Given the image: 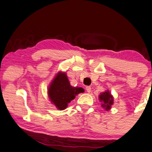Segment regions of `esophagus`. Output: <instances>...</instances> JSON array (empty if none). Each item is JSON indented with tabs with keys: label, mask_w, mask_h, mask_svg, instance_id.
Here are the masks:
<instances>
[{
	"label": "esophagus",
	"mask_w": 152,
	"mask_h": 152,
	"mask_svg": "<svg viewBox=\"0 0 152 152\" xmlns=\"http://www.w3.org/2000/svg\"><path fill=\"white\" fill-rule=\"evenodd\" d=\"M86 90L88 92H91V86H86Z\"/></svg>",
	"instance_id": "1"
}]
</instances>
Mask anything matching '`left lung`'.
Listing matches in <instances>:
<instances>
[{"label":"left lung","mask_w":152,"mask_h":152,"mask_svg":"<svg viewBox=\"0 0 152 152\" xmlns=\"http://www.w3.org/2000/svg\"><path fill=\"white\" fill-rule=\"evenodd\" d=\"M99 100L103 103L102 107L105 110H109L111 108V105L113 104V97L108 91L103 92L99 95Z\"/></svg>","instance_id":"8db88e82"}]
</instances>
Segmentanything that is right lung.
<instances>
[{"label":"right lung","instance_id":"add662e5","mask_svg":"<svg viewBox=\"0 0 152 152\" xmlns=\"http://www.w3.org/2000/svg\"><path fill=\"white\" fill-rule=\"evenodd\" d=\"M84 92L81 88H75L70 84L66 73L59 72L49 88L50 101L59 110H63L77 94Z\"/></svg>","mask_w":152,"mask_h":152}]
</instances>
